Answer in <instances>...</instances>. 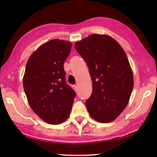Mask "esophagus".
<instances>
[{"label": "esophagus", "mask_w": 157, "mask_h": 157, "mask_svg": "<svg viewBox=\"0 0 157 157\" xmlns=\"http://www.w3.org/2000/svg\"><path fill=\"white\" fill-rule=\"evenodd\" d=\"M73 89H75V91H78V86H77L76 85H74V86H73Z\"/></svg>", "instance_id": "esophagus-1"}]
</instances>
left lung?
I'll list each match as a JSON object with an SVG mask.
<instances>
[{
  "label": "left lung",
  "mask_w": 157,
  "mask_h": 157,
  "mask_svg": "<svg viewBox=\"0 0 157 157\" xmlns=\"http://www.w3.org/2000/svg\"><path fill=\"white\" fill-rule=\"evenodd\" d=\"M75 48L88 66L93 81L87 110L97 121L110 123L126 107L134 86L126 53L116 40L103 34H91L76 42Z\"/></svg>",
  "instance_id": "left-lung-1"
}]
</instances>
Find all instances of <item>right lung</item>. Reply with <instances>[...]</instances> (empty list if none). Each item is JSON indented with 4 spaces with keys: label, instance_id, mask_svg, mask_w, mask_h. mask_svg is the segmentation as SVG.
Masks as SVG:
<instances>
[{
    "label": "right lung",
    "instance_id": "add662e5",
    "mask_svg": "<svg viewBox=\"0 0 157 157\" xmlns=\"http://www.w3.org/2000/svg\"><path fill=\"white\" fill-rule=\"evenodd\" d=\"M71 42L52 39L33 53L26 64L23 88L29 105L39 118L57 124L68 118L76 94L66 84L64 61Z\"/></svg>",
    "mask_w": 157,
    "mask_h": 157
}]
</instances>
